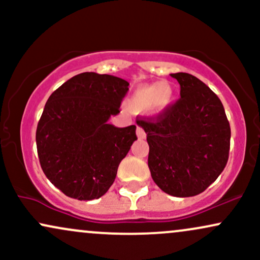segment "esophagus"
I'll use <instances>...</instances> for the list:
<instances>
[{"label": "esophagus", "instance_id": "obj_1", "mask_svg": "<svg viewBox=\"0 0 260 260\" xmlns=\"http://www.w3.org/2000/svg\"><path fill=\"white\" fill-rule=\"evenodd\" d=\"M137 137H138V139H144L145 138V132L143 131V128L137 127Z\"/></svg>", "mask_w": 260, "mask_h": 260}]
</instances>
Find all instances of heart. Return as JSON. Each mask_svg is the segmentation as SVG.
I'll return each instance as SVG.
<instances>
[{"instance_id": "obj_1", "label": "heart", "mask_w": 260, "mask_h": 260, "mask_svg": "<svg viewBox=\"0 0 260 260\" xmlns=\"http://www.w3.org/2000/svg\"><path fill=\"white\" fill-rule=\"evenodd\" d=\"M175 98V90L169 82L140 85L127 101V106L133 112L148 111L151 115H160L169 109Z\"/></svg>"}]
</instances>
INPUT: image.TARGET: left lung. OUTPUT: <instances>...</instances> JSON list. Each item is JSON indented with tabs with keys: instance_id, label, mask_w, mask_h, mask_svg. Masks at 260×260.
Instances as JSON below:
<instances>
[{
	"instance_id": "obj_1",
	"label": "left lung",
	"mask_w": 260,
	"mask_h": 260,
	"mask_svg": "<svg viewBox=\"0 0 260 260\" xmlns=\"http://www.w3.org/2000/svg\"><path fill=\"white\" fill-rule=\"evenodd\" d=\"M181 99L156 117L138 120L147 133L148 166L157 187L174 197L204 192L229 160L231 129L216 94L188 73H172Z\"/></svg>"
}]
</instances>
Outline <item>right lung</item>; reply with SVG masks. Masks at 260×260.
<instances>
[{
    "mask_svg": "<svg viewBox=\"0 0 260 260\" xmlns=\"http://www.w3.org/2000/svg\"><path fill=\"white\" fill-rule=\"evenodd\" d=\"M129 83L110 74H77L50 95L37 128L45 176L67 197L92 201L112 186L136 126L110 124Z\"/></svg>",
    "mask_w": 260,
    "mask_h": 260,
    "instance_id": "1",
    "label": "right lung"
}]
</instances>
